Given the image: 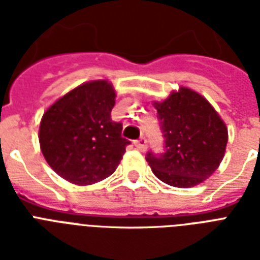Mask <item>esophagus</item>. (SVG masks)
I'll list each match as a JSON object with an SVG mask.
<instances>
[{
	"mask_svg": "<svg viewBox=\"0 0 260 260\" xmlns=\"http://www.w3.org/2000/svg\"><path fill=\"white\" fill-rule=\"evenodd\" d=\"M134 144L135 147H136L139 151H142V152L147 150V139L143 138V136L140 139H138V140H135Z\"/></svg>",
	"mask_w": 260,
	"mask_h": 260,
	"instance_id": "obj_1",
	"label": "esophagus"
}]
</instances>
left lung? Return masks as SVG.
Listing matches in <instances>:
<instances>
[{
    "instance_id": "left-lung-1",
    "label": "left lung",
    "mask_w": 260,
    "mask_h": 260,
    "mask_svg": "<svg viewBox=\"0 0 260 260\" xmlns=\"http://www.w3.org/2000/svg\"><path fill=\"white\" fill-rule=\"evenodd\" d=\"M165 152L150 151L146 159L155 177L175 187L201 183L220 166L228 129L201 94L181 87L163 102H154Z\"/></svg>"
}]
</instances>
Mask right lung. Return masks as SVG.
Segmentation results:
<instances>
[{"label":"right lung","mask_w":260,"mask_h":260,"mask_svg":"<svg viewBox=\"0 0 260 260\" xmlns=\"http://www.w3.org/2000/svg\"><path fill=\"white\" fill-rule=\"evenodd\" d=\"M114 91L108 81L75 87L43 114L39 142L55 173L75 185H91L114 173L131 144L122 124L110 118Z\"/></svg>","instance_id":"right-lung-1"}]
</instances>
